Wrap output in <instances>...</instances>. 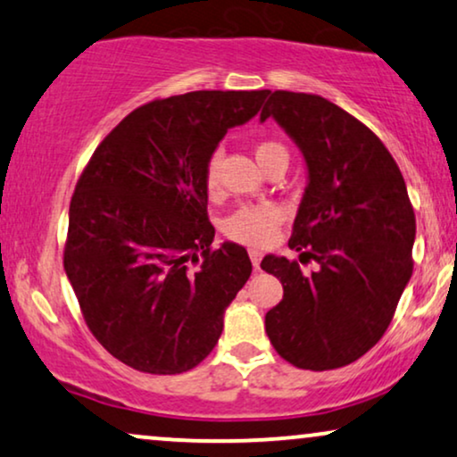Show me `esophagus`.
Wrapping results in <instances>:
<instances>
[{
    "mask_svg": "<svg viewBox=\"0 0 457 457\" xmlns=\"http://www.w3.org/2000/svg\"><path fill=\"white\" fill-rule=\"evenodd\" d=\"M248 255H251L253 268L259 270V263H262V251H257V248H251V251H248Z\"/></svg>",
    "mask_w": 457,
    "mask_h": 457,
    "instance_id": "1",
    "label": "esophagus"
}]
</instances>
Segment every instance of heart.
<instances>
[{
  "label": "heart",
  "instance_id": "heart-1",
  "mask_svg": "<svg viewBox=\"0 0 457 457\" xmlns=\"http://www.w3.org/2000/svg\"><path fill=\"white\" fill-rule=\"evenodd\" d=\"M255 155L265 170L274 162L288 158L287 149L276 141H259L255 145ZM219 169H221V155L212 154L204 169V187L211 198H217L221 194V175H219ZM282 219H285L282 209L276 204H245L223 219L221 229L229 240L238 242V245L262 248L268 246L276 238Z\"/></svg>",
  "mask_w": 457,
  "mask_h": 457
}]
</instances>
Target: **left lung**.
<instances>
[{"label":"left lung","mask_w":457,"mask_h":457,"mask_svg":"<svg viewBox=\"0 0 457 457\" xmlns=\"http://www.w3.org/2000/svg\"><path fill=\"white\" fill-rule=\"evenodd\" d=\"M271 118L302 147L310 183L288 246L299 262L263 257L282 282L265 333L287 362L310 371L350 365L382 339L413 271L415 212L388 149L361 120L319 95L276 90ZM320 270L303 275L299 262Z\"/></svg>","instance_id":"left-lung-1"}]
</instances>
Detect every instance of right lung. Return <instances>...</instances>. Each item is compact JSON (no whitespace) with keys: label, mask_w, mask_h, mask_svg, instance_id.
<instances>
[{"label":"right lung","mask_w":457,"mask_h":457,"mask_svg":"<svg viewBox=\"0 0 457 457\" xmlns=\"http://www.w3.org/2000/svg\"><path fill=\"white\" fill-rule=\"evenodd\" d=\"M270 90H195L130 112L75 183L62 265L90 333L137 371L200 365L251 276L245 246L212 248L206 162Z\"/></svg>","instance_id":"obj_1"}]
</instances>
